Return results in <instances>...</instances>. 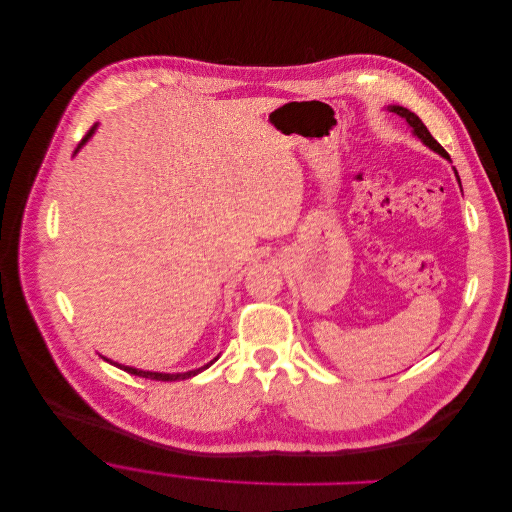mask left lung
Wrapping results in <instances>:
<instances>
[{"label": "left lung", "mask_w": 512, "mask_h": 512, "mask_svg": "<svg viewBox=\"0 0 512 512\" xmlns=\"http://www.w3.org/2000/svg\"><path fill=\"white\" fill-rule=\"evenodd\" d=\"M387 111L393 113V115H397V117H401V119L405 121V125L412 129V135L418 137L428 149H432L434 153H438L440 157H444V159L450 161V155H448V153L444 151V147L430 135V131L426 129V125L420 121V117H418L416 113L407 111V109H403V107H399V105H389ZM450 163H452V161H450ZM454 173H456V179H458V183H460V177H458V171H456V169H454ZM460 187H462V185H460Z\"/></svg>", "instance_id": "8db88e82"}]
</instances>
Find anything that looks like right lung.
<instances>
[{
    "label": "right lung",
    "mask_w": 512,
    "mask_h": 512,
    "mask_svg": "<svg viewBox=\"0 0 512 512\" xmlns=\"http://www.w3.org/2000/svg\"><path fill=\"white\" fill-rule=\"evenodd\" d=\"M96 127H98V123L96 125H92V129L86 133V137L78 143V147H76V151H74V155L88 143V139L96 133ZM220 357V355H218ZM218 357L216 359H212L210 363H206L203 367H197V369H191V371H183V373H161V371H143V369H137V367H129V365H121V363H117V361H111V359H107V357H102L105 359L107 363H111V365H115V367H119V369H123V371H127V373H131V375H137V377H145V379H155V381H181V379H189V377H193V375H197V373H201V371H206L210 365H214L216 361H218Z\"/></svg>",
    "instance_id": "1"
}]
</instances>
